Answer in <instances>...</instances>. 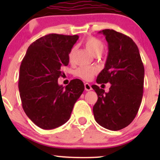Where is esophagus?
Returning a JSON list of instances; mask_svg holds the SVG:
<instances>
[{
    "label": "esophagus",
    "instance_id": "esophagus-1",
    "mask_svg": "<svg viewBox=\"0 0 160 160\" xmlns=\"http://www.w3.org/2000/svg\"><path fill=\"white\" fill-rule=\"evenodd\" d=\"M84 87H85V90L86 91L92 90V87H91L90 84L88 83V82H86V83H84Z\"/></svg>",
    "mask_w": 160,
    "mask_h": 160
}]
</instances>
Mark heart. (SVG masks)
<instances>
[{"instance_id": "heart-1", "label": "heart", "mask_w": 160, "mask_h": 160, "mask_svg": "<svg viewBox=\"0 0 160 160\" xmlns=\"http://www.w3.org/2000/svg\"><path fill=\"white\" fill-rule=\"evenodd\" d=\"M83 45L86 49L89 51L93 56L100 55L104 49V44L100 40L95 38L94 37H88L83 40ZM75 47H72L68 53V58L70 62H73L75 53ZM97 69L93 67H82L79 68L76 71V75L80 78L84 80H90L92 77L97 73Z\"/></svg>"}]
</instances>
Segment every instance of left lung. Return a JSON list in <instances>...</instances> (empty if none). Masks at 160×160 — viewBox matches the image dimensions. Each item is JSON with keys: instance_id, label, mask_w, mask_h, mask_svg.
Masks as SVG:
<instances>
[{"instance_id": "1", "label": "left lung", "mask_w": 160, "mask_h": 160, "mask_svg": "<svg viewBox=\"0 0 160 160\" xmlns=\"http://www.w3.org/2000/svg\"><path fill=\"white\" fill-rule=\"evenodd\" d=\"M99 33L105 36L108 55L96 82H110L111 87L105 92L97 85L92 86L98 95L93 114L102 127L117 131L128 126L136 117L143 97L144 68L132 38L113 29Z\"/></svg>"}]
</instances>
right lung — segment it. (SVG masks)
I'll use <instances>...</instances> for the list:
<instances>
[{
    "label": "right lung",
    "mask_w": 160,
    "mask_h": 160,
    "mask_svg": "<svg viewBox=\"0 0 160 160\" xmlns=\"http://www.w3.org/2000/svg\"><path fill=\"white\" fill-rule=\"evenodd\" d=\"M78 35L49 34L29 46L19 68V90L29 119L43 129H52L70 119L77 100L84 90L79 79L65 87L58 85L62 68L69 63L68 53Z\"/></svg>",
    "instance_id": "obj_1"
}]
</instances>
